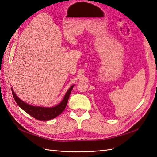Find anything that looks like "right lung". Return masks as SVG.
<instances>
[{
  "label": "right lung",
  "mask_w": 157,
  "mask_h": 157,
  "mask_svg": "<svg viewBox=\"0 0 157 157\" xmlns=\"http://www.w3.org/2000/svg\"><path fill=\"white\" fill-rule=\"evenodd\" d=\"M74 85H72L69 89H68L62 101H61L59 104L56 105L55 106H52V107H44V106L30 105L28 104V103L22 101L20 98H18L17 96V94H15L13 88H11V89H12L13 97L15 101L17 103V105L20 106L22 110H25L26 113H28L29 115L33 117L34 118H36L37 120L48 121L52 119V118L56 117L57 116H59V114L62 113L63 112V110L65 109L67 105L68 98H69L70 94Z\"/></svg>",
  "instance_id": "obj_1"
}]
</instances>
